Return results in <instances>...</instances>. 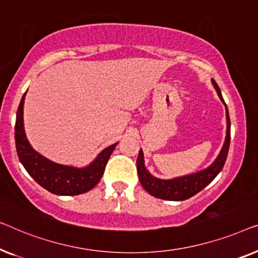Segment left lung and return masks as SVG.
I'll return each mask as SVG.
<instances>
[{"instance_id":"left-lung-1","label":"left lung","mask_w":258,"mask_h":258,"mask_svg":"<svg viewBox=\"0 0 258 258\" xmlns=\"http://www.w3.org/2000/svg\"><path fill=\"white\" fill-rule=\"evenodd\" d=\"M212 83L214 85V89L216 90L217 94H219L220 99L226 106V118H227V133H226V140L222 148H221L220 154L217 155L215 161L207 168L199 170L197 173L188 174V175L174 177V179L165 180L159 179L152 175L148 172L146 167H145V160H144V152L140 150L139 155L137 159V169H138V176L141 182V186L144 189L147 191L148 194L153 195V197L158 199H162V200L168 201H183L187 200L199 191H201L203 188L212 182L215 179L217 174L222 170L224 162L227 160L228 151H229L230 145V119H229V112H228L227 105L224 103L222 94H221V90L216 82L212 79Z\"/></svg>"}]
</instances>
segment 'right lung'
Instances as JSON below:
<instances>
[{
  "label": "right lung",
  "instance_id": "obj_1",
  "mask_svg": "<svg viewBox=\"0 0 258 258\" xmlns=\"http://www.w3.org/2000/svg\"><path fill=\"white\" fill-rule=\"evenodd\" d=\"M25 93L17 108L15 124L16 151L21 164L39 186L52 194L72 197L91 190L103 176L108 159L118 143L104 148L91 164L85 167L67 166L49 160L32 148L25 136L23 124Z\"/></svg>",
  "mask_w": 258,
  "mask_h": 258
}]
</instances>
